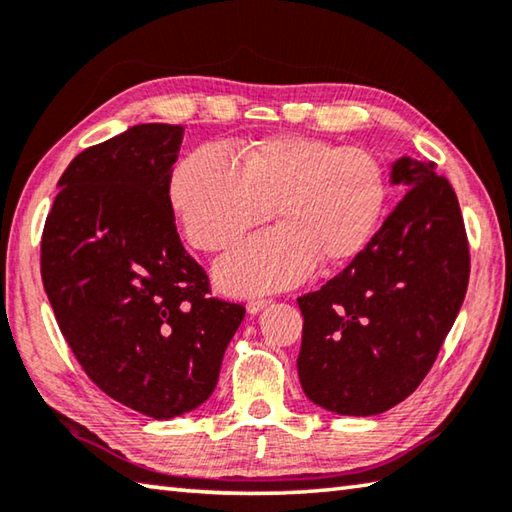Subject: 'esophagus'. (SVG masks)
<instances>
[{
    "instance_id": "1",
    "label": "esophagus",
    "mask_w": 512,
    "mask_h": 512,
    "mask_svg": "<svg viewBox=\"0 0 512 512\" xmlns=\"http://www.w3.org/2000/svg\"><path fill=\"white\" fill-rule=\"evenodd\" d=\"M268 304H270V299H250V302L246 304V310L250 315H259Z\"/></svg>"
}]
</instances>
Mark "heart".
Listing matches in <instances>:
<instances>
[{"label": "heart", "mask_w": 512, "mask_h": 512, "mask_svg": "<svg viewBox=\"0 0 512 512\" xmlns=\"http://www.w3.org/2000/svg\"><path fill=\"white\" fill-rule=\"evenodd\" d=\"M239 157L242 166L224 148H197L175 166L168 184L177 222L204 253L233 248L273 208L279 226L217 264L215 279L226 293L295 286L317 259L348 264L375 235L386 177L368 150L322 137L275 135L248 144Z\"/></svg>", "instance_id": "obj_1"}]
</instances>
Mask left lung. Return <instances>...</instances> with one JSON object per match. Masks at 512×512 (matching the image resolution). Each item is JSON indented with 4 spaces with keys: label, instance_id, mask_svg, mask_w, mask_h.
Instances as JSON below:
<instances>
[{
    "label": "left lung",
    "instance_id": "obj_1",
    "mask_svg": "<svg viewBox=\"0 0 512 512\" xmlns=\"http://www.w3.org/2000/svg\"><path fill=\"white\" fill-rule=\"evenodd\" d=\"M433 162L399 157L406 195L342 273L297 299L299 382L330 413L368 417L413 393L462 308L468 239L453 186Z\"/></svg>",
    "mask_w": 512,
    "mask_h": 512
}]
</instances>
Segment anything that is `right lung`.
<instances>
[{"instance_id":"1","label":"right lung","mask_w":512,"mask_h":512,"mask_svg":"<svg viewBox=\"0 0 512 512\" xmlns=\"http://www.w3.org/2000/svg\"><path fill=\"white\" fill-rule=\"evenodd\" d=\"M184 128L137 124L59 177L42 282L86 375L115 402L173 419L213 395L246 308L208 297L177 235L168 184Z\"/></svg>"}]
</instances>
